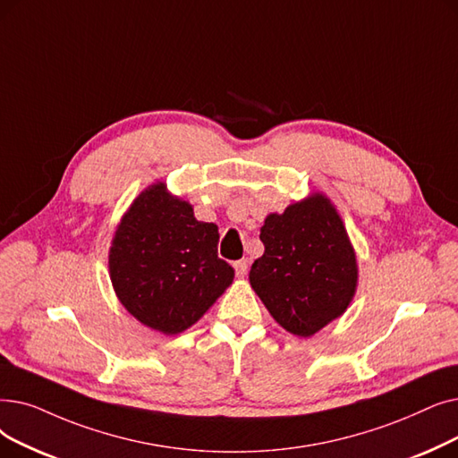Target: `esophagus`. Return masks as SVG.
<instances>
[{
    "label": "esophagus",
    "instance_id": "34e87169",
    "mask_svg": "<svg viewBox=\"0 0 458 458\" xmlns=\"http://www.w3.org/2000/svg\"><path fill=\"white\" fill-rule=\"evenodd\" d=\"M233 269H235L237 276H245L247 271H249V260H237L233 264Z\"/></svg>",
    "mask_w": 458,
    "mask_h": 458
}]
</instances>
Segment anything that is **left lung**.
Instances as JSON below:
<instances>
[{
  "label": "left lung",
  "instance_id": "left-lung-1",
  "mask_svg": "<svg viewBox=\"0 0 458 458\" xmlns=\"http://www.w3.org/2000/svg\"><path fill=\"white\" fill-rule=\"evenodd\" d=\"M264 254L249 281L278 326L312 336L344 314L357 288V262L341 215L314 192L260 228Z\"/></svg>",
  "mask_w": 458,
  "mask_h": 458
}]
</instances>
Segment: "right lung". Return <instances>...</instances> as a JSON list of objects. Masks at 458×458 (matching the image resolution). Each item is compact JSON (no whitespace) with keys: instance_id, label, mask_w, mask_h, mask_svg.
<instances>
[{"instance_id":"obj_1","label":"right lung","mask_w":458,"mask_h":458,"mask_svg":"<svg viewBox=\"0 0 458 458\" xmlns=\"http://www.w3.org/2000/svg\"><path fill=\"white\" fill-rule=\"evenodd\" d=\"M216 243V225L196 221L192 206L165 183L148 187L114 233L108 269L115 295L155 331L189 329L233 281Z\"/></svg>"}]
</instances>
